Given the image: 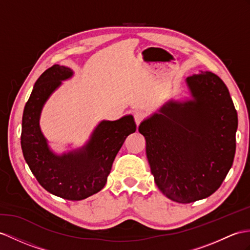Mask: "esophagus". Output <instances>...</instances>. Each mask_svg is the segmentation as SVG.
I'll use <instances>...</instances> for the list:
<instances>
[{
  "label": "esophagus",
  "mask_w": 250,
  "mask_h": 250,
  "mask_svg": "<svg viewBox=\"0 0 250 250\" xmlns=\"http://www.w3.org/2000/svg\"><path fill=\"white\" fill-rule=\"evenodd\" d=\"M133 117H135L136 124L139 126L144 121L145 114L143 112H141V111H137V112H135V114H133Z\"/></svg>",
  "instance_id": "1"
}]
</instances>
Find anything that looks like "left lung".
Here are the masks:
<instances>
[{
    "mask_svg": "<svg viewBox=\"0 0 250 250\" xmlns=\"http://www.w3.org/2000/svg\"><path fill=\"white\" fill-rule=\"evenodd\" d=\"M193 101L168 102L139 126L159 190L176 203L212 195L232 167L237 113L226 84L212 72L187 78Z\"/></svg>",
    "mask_w": 250,
    "mask_h": 250,
    "instance_id": "obj_1",
    "label": "left lung"
}]
</instances>
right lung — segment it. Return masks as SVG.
Returning a JSON list of instances; mask_svg holds the SVG:
<instances>
[{"instance_id": "add662e5", "label": "right lung", "mask_w": 250, "mask_h": 250, "mask_svg": "<svg viewBox=\"0 0 250 250\" xmlns=\"http://www.w3.org/2000/svg\"><path fill=\"white\" fill-rule=\"evenodd\" d=\"M72 74L71 69L54 64L40 75L24 108L21 146L30 171L47 192L64 199L82 200L105 187L115 156L126 138L137 130V125L131 115L103 121L83 149L54 155L40 130V112L47 97Z\"/></svg>"}]
</instances>
